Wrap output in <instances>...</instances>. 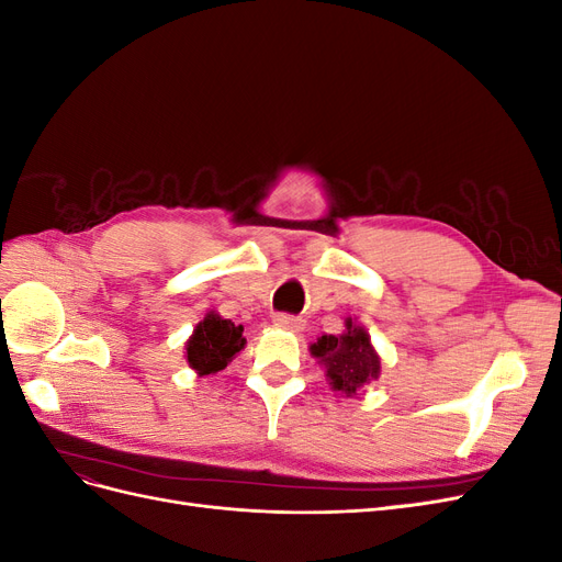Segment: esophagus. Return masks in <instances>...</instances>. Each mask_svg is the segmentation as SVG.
Returning <instances> with one entry per match:
<instances>
[{
  "label": "esophagus",
  "mask_w": 562,
  "mask_h": 562,
  "mask_svg": "<svg viewBox=\"0 0 562 562\" xmlns=\"http://www.w3.org/2000/svg\"><path fill=\"white\" fill-rule=\"evenodd\" d=\"M274 326L283 328V330H291V333H300L304 328V321L300 316H291V314H274Z\"/></svg>",
  "instance_id": "obj_1"
}]
</instances>
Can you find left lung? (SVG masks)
Returning <instances> with one entry per match:
<instances>
[{
    "instance_id": "8db88e82",
    "label": "left lung",
    "mask_w": 562,
    "mask_h": 562,
    "mask_svg": "<svg viewBox=\"0 0 562 562\" xmlns=\"http://www.w3.org/2000/svg\"><path fill=\"white\" fill-rule=\"evenodd\" d=\"M347 330L342 335H321L310 351L318 363L326 368V380L333 391H342L345 396H356L363 384L380 378V356L370 345V335L363 326L347 318Z\"/></svg>"
}]
</instances>
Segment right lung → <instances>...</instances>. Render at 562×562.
Instances as JSON below:
<instances>
[{
	"mask_svg": "<svg viewBox=\"0 0 562 562\" xmlns=\"http://www.w3.org/2000/svg\"><path fill=\"white\" fill-rule=\"evenodd\" d=\"M244 345V326H234L229 318L211 312L196 323L192 337L187 339V363L199 375H213V372L225 370Z\"/></svg>",
	"mask_w": 562,
	"mask_h": 562,
	"instance_id": "obj_1",
	"label": "right lung"
}]
</instances>
